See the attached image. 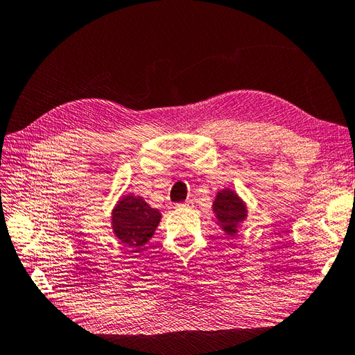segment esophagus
<instances>
[{"mask_svg": "<svg viewBox=\"0 0 355 355\" xmlns=\"http://www.w3.org/2000/svg\"><path fill=\"white\" fill-rule=\"evenodd\" d=\"M178 210H185V209H191L192 207V201L191 200H187L184 202H178L175 206Z\"/></svg>", "mask_w": 355, "mask_h": 355, "instance_id": "esophagus-1", "label": "esophagus"}]
</instances>
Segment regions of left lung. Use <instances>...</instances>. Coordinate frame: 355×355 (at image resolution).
I'll return each instance as SVG.
<instances>
[{
    "label": "left lung",
    "instance_id": "8db88e82",
    "mask_svg": "<svg viewBox=\"0 0 355 355\" xmlns=\"http://www.w3.org/2000/svg\"><path fill=\"white\" fill-rule=\"evenodd\" d=\"M213 210L216 213L219 223L222 225V230L230 235L237 232L239 223L243 222L247 216V210L243 201L231 189H223L218 192L216 200L213 202Z\"/></svg>",
    "mask_w": 355,
    "mask_h": 355
}]
</instances>
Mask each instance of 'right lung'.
Segmentation results:
<instances>
[{
    "label": "right lung",
    "instance_id": "1",
    "mask_svg": "<svg viewBox=\"0 0 355 355\" xmlns=\"http://www.w3.org/2000/svg\"><path fill=\"white\" fill-rule=\"evenodd\" d=\"M159 218L142 197L124 196L112 213L114 234L128 247H141L154 235Z\"/></svg>",
    "mask_w": 355,
    "mask_h": 355
}]
</instances>
